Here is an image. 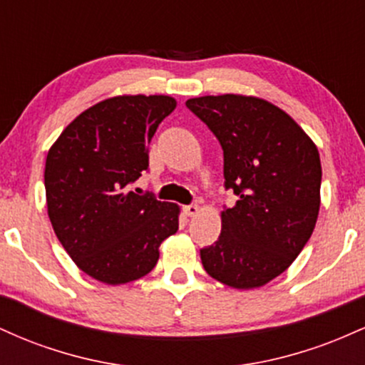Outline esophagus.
I'll use <instances>...</instances> for the list:
<instances>
[{"mask_svg": "<svg viewBox=\"0 0 365 365\" xmlns=\"http://www.w3.org/2000/svg\"><path fill=\"white\" fill-rule=\"evenodd\" d=\"M200 211V207L199 206H197V204H190V206H185V207H183V212H185V215L187 216H195L197 215V212H199Z\"/></svg>", "mask_w": 365, "mask_h": 365, "instance_id": "obj_1", "label": "esophagus"}]
</instances>
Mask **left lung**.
Masks as SVG:
<instances>
[{
	"mask_svg": "<svg viewBox=\"0 0 365 365\" xmlns=\"http://www.w3.org/2000/svg\"><path fill=\"white\" fill-rule=\"evenodd\" d=\"M223 149L221 235L200 249L209 276L238 290L288 269L311 238L321 206V159L311 137L274 104L254 96H202L185 103Z\"/></svg>",
	"mask_w": 365,
	"mask_h": 365,
	"instance_id": "1",
	"label": "left lung"
}]
</instances>
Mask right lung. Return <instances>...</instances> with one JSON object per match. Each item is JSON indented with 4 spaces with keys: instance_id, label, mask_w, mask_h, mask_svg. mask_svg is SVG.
<instances>
[{
    "instance_id": "1",
    "label": "right lung",
    "mask_w": 365,
    "mask_h": 365,
    "mask_svg": "<svg viewBox=\"0 0 365 365\" xmlns=\"http://www.w3.org/2000/svg\"><path fill=\"white\" fill-rule=\"evenodd\" d=\"M175 108L170 96L104 99L81 113L49 149L48 216L63 249L98 282L123 284L150 273L159 245L177 233V204L128 190L149 168V142Z\"/></svg>"
}]
</instances>
